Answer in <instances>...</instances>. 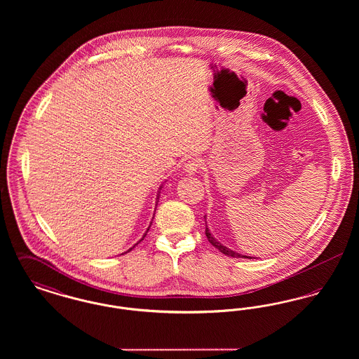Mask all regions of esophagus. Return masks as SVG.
I'll return each instance as SVG.
<instances>
[{"instance_id":"esophagus-1","label":"esophagus","mask_w":359,"mask_h":359,"mask_svg":"<svg viewBox=\"0 0 359 359\" xmlns=\"http://www.w3.org/2000/svg\"><path fill=\"white\" fill-rule=\"evenodd\" d=\"M201 160H198V158H189L188 161L184 163V165H183V170L186 172V175H195L196 172L201 170Z\"/></svg>"}]
</instances>
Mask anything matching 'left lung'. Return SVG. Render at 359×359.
<instances>
[{"instance_id":"8db88e82","label":"left lung","mask_w":359,"mask_h":359,"mask_svg":"<svg viewBox=\"0 0 359 359\" xmlns=\"http://www.w3.org/2000/svg\"><path fill=\"white\" fill-rule=\"evenodd\" d=\"M205 236H207V239H208V242L212 245V246H215L221 253L223 255H226V256L230 257H236V258H255V257L250 256H242V255H239V253H236V252H233L231 249H229V248H226V246H223L221 242H218L217 239L212 237V234L210 233V230H208V227H207V223H205Z\"/></svg>"}]
</instances>
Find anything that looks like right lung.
Masks as SVG:
<instances>
[{"label":"right lung","mask_w":359,"mask_h":359,"mask_svg":"<svg viewBox=\"0 0 359 359\" xmlns=\"http://www.w3.org/2000/svg\"><path fill=\"white\" fill-rule=\"evenodd\" d=\"M161 188H163V184H161V186H160V188H158V192H157V198H156V205H157V202H158V196H160V189H161ZM151 224H152V222H151ZM149 227H151V226H149ZM149 227H148V229H147V231H145V234H144V236H142V238L140 239V241H138V242H137L136 245H138V243H140V242H141V241H142V239L145 238V236H147V233H148V230H149ZM136 245H135V246H136ZM135 246H133V248H135ZM133 248H130V249H129V250H132V249H133Z\"/></svg>","instance_id":"right-lung-1"}]
</instances>
